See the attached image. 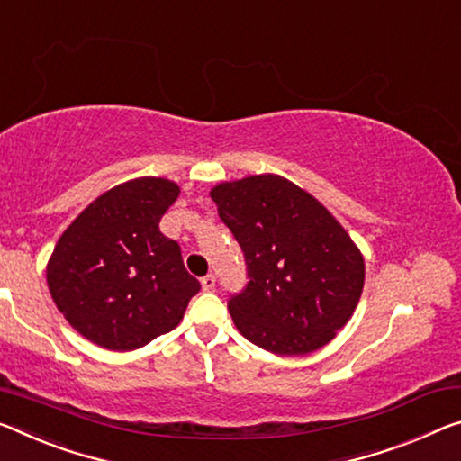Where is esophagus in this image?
Wrapping results in <instances>:
<instances>
[{
    "label": "esophagus",
    "mask_w": 461,
    "mask_h": 461,
    "mask_svg": "<svg viewBox=\"0 0 461 461\" xmlns=\"http://www.w3.org/2000/svg\"><path fill=\"white\" fill-rule=\"evenodd\" d=\"M214 286H216V278L212 274H208V276H203L202 278V288L203 290H214Z\"/></svg>",
    "instance_id": "34e87169"
}]
</instances>
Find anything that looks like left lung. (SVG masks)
<instances>
[{
    "mask_svg": "<svg viewBox=\"0 0 461 461\" xmlns=\"http://www.w3.org/2000/svg\"><path fill=\"white\" fill-rule=\"evenodd\" d=\"M210 195L247 261L249 285L229 301L240 334L280 357L331 342L365 286V258L344 226L280 175L218 183Z\"/></svg>",
    "mask_w": 461,
    "mask_h": 461,
    "instance_id": "left-lung-1",
    "label": "left lung"
}]
</instances>
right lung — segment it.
Listing matches in <instances>:
<instances>
[{
	"label": "right lung",
	"mask_w": 461,
	"mask_h": 461,
	"mask_svg": "<svg viewBox=\"0 0 461 461\" xmlns=\"http://www.w3.org/2000/svg\"><path fill=\"white\" fill-rule=\"evenodd\" d=\"M181 189L162 176L119 183L63 230L47 261L53 303L77 334L130 352L175 330L200 290L158 222Z\"/></svg>",
	"instance_id": "obj_1"
}]
</instances>
